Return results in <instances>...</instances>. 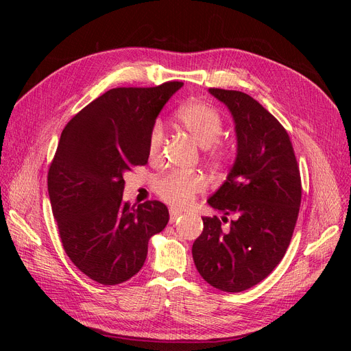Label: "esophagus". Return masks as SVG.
I'll use <instances>...</instances> for the list:
<instances>
[{
  "mask_svg": "<svg viewBox=\"0 0 351 351\" xmlns=\"http://www.w3.org/2000/svg\"><path fill=\"white\" fill-rule=\"evenodd\" d=\"M180 217H182V212L178 209H169V222H176V219Z\"/></svg>",
  "mask_w": 351,
  "mask_h": 351,
  "instance_id": "1",
  "label": "esophagus"
}]
</instances>
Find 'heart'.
Returning a JSON list of instances; mask_svg holds the SVG:
<instances>
[{
    "label": "heart",
    "instance_id": "1",
    "mask_svg": "<svg viewBox=\"0 0 351 351\" xmlns=\"http://www.w3.org/2000/svg\"><path fill=\"white\" fill-rule=\"evenodd\" d=\"M176 120L189 136L206 151V156L212 162H219L227 158V146L219 142L224 124L217 110L202 102H189L176 112ZM165 139L164 125L155 123L147 139V152L151 159H158ZM206 189V180L200 174L171 173L156 182V192L167 204L177 208L192 205L195 196Z\"/></svg>",
    "mask_w": 351,
    "mask_h": 351
}]
</instances>
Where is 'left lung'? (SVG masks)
Returning <instances> with one entry per match:
<instances>
[{
  "label": "left lung",
  "mask_w": 351,
  "mask_h": 351,
  "mask_svg": "<svg viewBox=\"0 0 351 351\" xmlns=\"http://www.w3.org/2000/svg\"><path fill=\"white\" fill-rule=\"evenodd\" d=\"M228 108L237 139L234 164L209 206L234 219H204L192 253L208 284L239 293L259 284L289 247L299 217L302 182L289 133L262 105L239 90L209 89Z\"/></svg>",
  "instance_id": "obj_1"
}]
</instances>
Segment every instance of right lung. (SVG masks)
<instances>
[{
  "label": "right lung",
  "mask_w": 351,
  "mask_h": 351,
  "mask_svg": "<svg viewBox=\"0 0 351 351\" xmlns=\"http://www.w3.org/2000/svg\"><path fill=\"white\" fill-rule=\"evenodd\" d=\"M183 86L115 88L67 123L48 173V193L62 246L71 262L104 285L130 280L147 243L168 224L159 200H123L124 174L149 158L147 139L168 99Z\"/></svg>",
  "instance_id": "1"
}]
</instances>
